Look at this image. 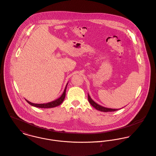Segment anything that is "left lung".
Instances as JSON below:
<instances>
[{
  "mask_svg": "<svg viewBox=\"0 0 156 156\" xmlns=\"http://www.w3.org/2000/svg\"><path fill=\"white\" fill-rule=\"evenodd\" d=\"M88 101L90 102V104H91L94 108H95L97 110L101 111H103V112H112V111H115L119 110V109H112V108H106L100 105H99L97 103H96L90 97V96L89 95V94H88Z\"/></svg>",
  "mask_w": 156,
  "mask_h": 156,
  "instance_id": "obj_1",
  "label": "left lung"
}]
</instances>
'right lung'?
<instances>
[{
    "mask_svg": "<svg viewBox=\"0 0 156 156\" xmlns=\"http://www.w3.org/2000/svg\"><path fill=\"white\" fill-rule=\"evenodd\" d=\"M68 82L67 83V84L66 85V87H65V88L64 90V91L63 93V94H62V96L58 98L57 99L52 101V102H48V103H47V104H33V103H31L30 102H29L28 101L26 100V101L30 104L31 105V106H35V107H37V108H54V107H55V106H57L58 105H60V104H62L64 99H65V94H66V87H67V85H68Z\"/></svg>",
    "mask_w": 156,
    "mask_h": 156,
    "instance_id": "obj_1",
    "label": "right lung"
}]
</instances>
